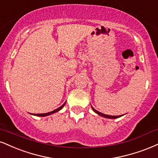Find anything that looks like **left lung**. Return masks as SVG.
Returning <instances> with one entry per match:
<instances>
[{
	"instance_id": "obj_1",
	"label": "left lung",
	"mask_w": 158,
	"mask_h": 158,
	"mask_svg": "<svg viewBox=\"0 0 158 158\" xmlns=\"http://www.w3.org/2000/svg\"><path fill=\"white\" fill-rule=\"evenodd\" d=\"M91 107H92V106H91ZM92 109L95 112V113H97L98 115H101V116H102V117L107 118H119V117L122 116V115H106V114L102 113H100V112L97 111V110H95L93 107H92Z\"/></svg>"
}]
</instances>
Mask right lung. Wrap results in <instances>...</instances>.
Masks as SVG:
<instances>
[{
  "mask_svg": "<svg viewBox=\"0 0 158 158\" xmlns=\"http://www.w3.org/2000/svg\"><path fill=\"white\" fill-rule=\"evenodd\" d=\"M65 102H64V103L62 104V106H61V107H60L59 108H57V109H56V110H53V111H51V112H49V113H40V114H32V115H37V116H43V117H44V116H47V115H51V114H53V113H56V112H58V111H60V110L62 109V107H64V104H65Z\"/></svg>",
  "mask_w": 158,
  "mask_h": 158,
  "instance_id": "add662e5",
  "label": "right lung"
}]
</instances>
